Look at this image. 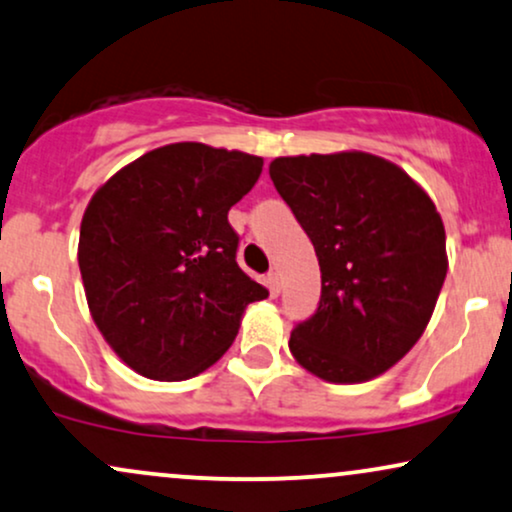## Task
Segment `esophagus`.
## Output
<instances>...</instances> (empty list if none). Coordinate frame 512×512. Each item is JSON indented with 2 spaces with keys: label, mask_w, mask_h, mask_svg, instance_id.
<instances>
[{
  "label": "esophagus",
  "mask_w": 512,
  "mask_h": 512,
  "mask_svg": "<svg viewBox=\"0 0 512 512\" xmlns=\"http://www.w3.org/2000/svg\"><path fill=\"white\" fill-rule=\"evenodd\" d=\"M266 285H268L270 294H273V296L280 294V275H277L275 270H270V273H268V277H266Z\"/></svg>",
  "instance_id": "1"
}]
</instances>
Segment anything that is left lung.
<instances>
[{
	"label": "left lung",
	"mask_w": 512,
	"mask_h": 512,
	"mask_svg": "<svg viewBox=\"0 0 512 512\" xmlns=\"http://www.w3.org/2000/svg\"><path fill=\"white\" fill-rule=\"evenodd\" d=\"M270 180L311 237L323 280L289 349L327 382L372 380L432 318L449 266L437 208L399 166L363 151L275 159Z\"/></svg>",
	"instance_id": "obj_1"
}]
</instances>
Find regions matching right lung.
Returning a JSON list of instances; mask_svg holds the SVG:
<instances>
[{"instance_id":"add662e5","label":"right lung","mask_w":512,"mask_h":512,"mask_svg":"<svg viewBox=\"0 0 512 512\" xmlns=\"http://www.w3.org/2000/svg\"><path fill=\"white\" fill-rule=\"evenodd\" d=\"M263 159L178 142L97 189L80 225L87 306L111 349L144 377L199 375L235 342L268 289L237 266L227 211L261 178Z\"/></svg>"}]
</instances>
